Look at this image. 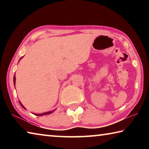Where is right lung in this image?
I'll use <instances>...</instances> for the list:
<instances>
[{
	"instance_id": "right-lung-1",
	"label": "right lung",
	"mask_w": 149,
	"mask_h": 149,
	"mask_svg": "<svg viewBox=\"0 0 149 149\" xmlns=\"http://www.w3.org/2000/svg\"><path fill=\"white\" fill-rule=\"evenodd\" d=\"M24 56H22V57H21V58L19 59V60H21L22 58H23ZM14 86H15V85H16V76H15V75H14ZM19 104H21V106L22 107H23L24 109H26V108H25L24 106H23V104H22L21 102H20V101H19ZM54 110H52V111H49V112H44V113H42V114H35V115H36V116H43V115H47V114H51V113H52L54 112Z\"/></svg>"
}]
</instances>
